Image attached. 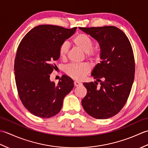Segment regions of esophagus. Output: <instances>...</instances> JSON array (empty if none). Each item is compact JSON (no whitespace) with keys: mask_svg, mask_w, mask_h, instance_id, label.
I'll return each mask as SVG.
<instances>
[{"mask_svg":"<svg viewBox=\"0 0 148 148\" xmlns=\"http://www.w3.org/2000/svg\"><path fill=\"white\" fill-rule=\"evenodd\" d=\"M74 84L75 86H79L82 85V83L79 82V81H75L74 82Z\"/></svg>","mask_w":148,"mask_h":148,"instance_id":"34e87169","label":"esophagus"}]
</instances>
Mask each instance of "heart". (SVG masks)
<instances>
[{
	"label": "heart",
	"instance_id": "heart-1",
	"mask_svg": "<svg viewBox=\"0 0 148 148\" xmlns=\"http://www.w3.org/2000/svg\"><path fill=\"white\" fill-rule=\"evenodd\" d=\"M74 45L86 53V58L92 61H98L100 59L101 51L99 48H93V42L87 35L83 33L77 34L72 39ZM69 45L67 42L62 43L59 48V56L62 59L67 56ZM90 68L86 64H71L65 67V72L69 76L74 79L80 80L89 73Z\"/></svg>",
	"mask_w": 148,
	"mask_h": 148
}]
</instances>
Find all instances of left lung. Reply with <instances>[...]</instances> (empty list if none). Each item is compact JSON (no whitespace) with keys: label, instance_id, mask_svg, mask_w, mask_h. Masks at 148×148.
Returning a JSON list of instances; mask_svg holds the SVG:
<instances>
[{"label":"left lung","instance_id":"obj_1","mask_svg":"<svg viewBox=\"0 0 148 148\" xmlns=\"http://www.w3.org/2000/svg\"><path fill=\"white\" fill-rule=\"evenodd\" d=\"M79 29L99 42L102 60L92 72L100 86L97 81L84 83L87 94L81 103L90 116L108 119L121 111L129 97L135 75L133 49L127 36L116 27Z\"/></svg>","mask_w":148,"mask_h":148}]
</instances>
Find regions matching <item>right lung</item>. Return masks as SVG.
I'll return each mask as SVG.
<instances>
[{
  "label": "right lung",
  "instance_id": "right-lung-1",
  "mask_svg": "<svg viewBox=\"0 0 148 148\" xmlns=\"http://www.w3.org/2000/svg\"><path fill=\"white\" fill-rule=\"evenodd\" d=\"M76 29L41 25L30 30L18 46L14 70L19 97L25 108L37 117L57 114L65 97L73 88V80L66 75L58 84L49 77L56 67L53 62L60 58V46Z\"/></svg>",
  "mask_w": 148,
  "mask_h": 148
}]
</instances>
